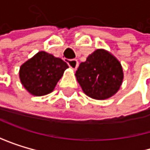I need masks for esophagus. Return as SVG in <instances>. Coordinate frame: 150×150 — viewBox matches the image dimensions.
Masks as SVG:
<instances>
[{"mask_svg":"<svg viewBox=\"0 0 150 150\" xmlns=\"http://www.w3.org/2000/svg\"><path fill=\"white\" fill-rule=\"evenodd\" d=\"M67 64L68 66L73 68V69H76L78 67V65H79V63L76 59H69L67 60Z\"/></svg>","mask_w":150,"mask_h":150,"instance_id":"esophagus-1","label":"esophagus"}]
</instances>
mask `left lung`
<instances>
[{
  "label": "left lung",
  "mask_w": 150,
  "mask_h": 150,
  "mask_svg": "<svg viewBox=\"0 0 150 150\" xmlns=\"http://www.w3.org/2000/svg\"><path fill=\"white\" fill-rule=\"evenodd\" d=\"M76 76L86 95L104 100L118 92L123 72L120 63L112 55L97 49L79 65Z\"/></svg>",
  "instance_id": "8db88e82"
}]
</instances>
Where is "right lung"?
<instances>
[{"instance_id":"1","label":"right lung","mask_w":150,"mask_h":150,"mask_svg":"<svg viewBox=\"0 0 150 150\" xmlns=\"http://www.w3.org/2000/svg\"><path fill=\"white\" fill-rule=\"evenodd\" d=\"M67 67L62 59L41 51L21 67V82L31 94L45 95L54 90Z\"/></svg>"}]
</instances>
